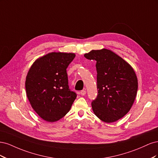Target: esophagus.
Listing matches in <instances>:
<instances>
[{"mask_svg":"<svg viewBox=\"0 0 158 158\" xmlns=\"http://www.w3.org/2000/svg\"><path fill=\"white\" fill-rule=\"evenodd\" d=\"M80 95H85V94H86V92H85V89H83V90H81L80 91Z\"/></svg>","mask_w":158,"mask_h":158,"instance_id":"esophagus-1","label":"esophagus"}]
</instances>
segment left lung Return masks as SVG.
<instances>
[{
	"label": "left lung",
	"mask_w": 158,
	"mask_h": 158,
	"mask_svg": "<svg viewBox=\"0 0 158 158\" xmlns=\"http://www.w3.org/2000/svg\"><path fill=\"white\" fill-rule=\"evenodd\" d=\"M84 56L96 60L97 98L92 102L94 114L100 120L113 123L130 111L138 90L135 70L113 51L92 50Z\"/></svg>",
	"instance_id": "8db88e82"
}]
</instances>
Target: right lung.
<instances>
[{"instance_id":"obj_1","label":"right lung","mask_w":158,"mask_h":158,"mask_svg":"<svg viewBox=\"0 0 158 158\" xmlns=\"http://www.w3.org/2000/svg\"><path fill=\"white\" fill-rule=\"evenodd\" d=\"M74 53L50 52L37 59L26 79L27 97L41 118L55 122L66 115L77 95L69 86L66 69Z\"/></svg>"}]
</instances>
